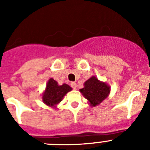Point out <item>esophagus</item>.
Listing matches in <instances>:
<instances>
[{
	"mask_svg": "<svg viewBox=\"0 0 150 150\" xmlns=\"http://www.w3.org/2000/svg\"><path fill=\"white\" fill-rule=\"evenodd\" d=\"M71 86L72 87L73 89H76V83H74V82H72V83H71Z\"/></svg>",
	"mask_w": 150,
	"mask_h": 150,
	"instance_id": "esophagus-1",
	"label": "esophagus"
}]
</instances>
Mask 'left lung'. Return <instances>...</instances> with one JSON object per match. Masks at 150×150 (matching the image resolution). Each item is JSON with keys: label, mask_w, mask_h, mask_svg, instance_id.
<instances>
[{"label": "left lung", "mask_w": 150, "mask_h": 150, "mask_svg": "<svg viewBox=\"0 0 150 150\" xmlns=\"http://www.w3.org/2000/svg\"><path fill=\"white\" fill-rule=\"evenodd\" d=\"M79 91L88 100L90 106L95 107L108 97L110 86L93 76L85 82L84 87Z\"/></svg>", "instance_id": "1"}]
</instances>
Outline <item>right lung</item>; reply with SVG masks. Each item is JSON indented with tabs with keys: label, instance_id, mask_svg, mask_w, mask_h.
Wrapping results in <instances>:
<instances>
[{
	"label": "right lung",
	"instance_id": "1",
	"mask_svg": "<svg viewBox=\"0 0 150 150\" xmlns=\"http://www.w3.org/2000/svg\"><path fill=\"white\" fill-rule=\"evenodd\" d=\"M72 88L67 84L59 86L55 79L50 78L46 84V89L43 93L42 99L44 104L51 107H55L57 104L60 103L64 96L71 91Z\"/></svg>",
	"mask_w": 150,
	"mask_h": 150
}]
</instances>
